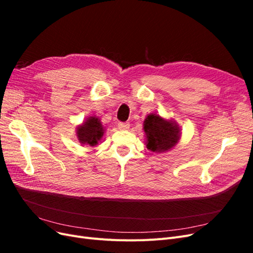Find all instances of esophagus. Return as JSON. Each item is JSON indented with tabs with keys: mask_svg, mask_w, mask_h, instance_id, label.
Masks as SVG:
<instances>
[{
	"mask_svg": "<svg viewBox=\"0 0 253 253\" xmlns=\"http://www.w3.org/2000/svg\"><path fill=\"white\" fill-rule=\"evenodd\" d=\"M118 128L121 129V131H125V129L129 128V124H128V122H119Z\"/></svg>",
	"mask_w": 253,
	"mask_h": 253,
	"instance_id": "34e87169",
	"label": "esophagus"
}]
</instances>
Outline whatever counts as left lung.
<instances>
[{"label": "left lung", "instance_id": "1", "mask_svg": "<svg viewBox=\"0 0 253 253\" xmlns=\"http://www.w3.org/2000/svg\"><path fill=\"white\" fill-rule=\"evenodd\" d=\"M143 129L147 136V149L164 153L174 148L180 138V128L173 120H168L157 114H150L144 119Z\"/></svg>", "mask_w": 253, "mask_h": 253}]
</instances>
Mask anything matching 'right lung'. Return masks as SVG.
<instances>
[{
    "label": "right lung",
    "instance_id": "obj_1",
    "mask_svg": "<svg viewBox=\"0 0 253 253\" xmlns=\"http://www.w3.org/2000/svg\"><path fill=\"white\" fill-rule=\"evenodd\" d=\"M76 133H77V138L80 143L95 147L102 138L104 127L100 119L91 116L84 121L82 125L77 126Z\"/></svg>",
    "mask_w": 253,
    "mask_h": 253
}]
</instances>
